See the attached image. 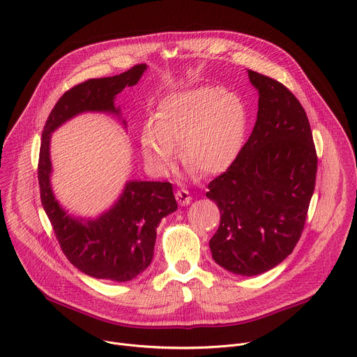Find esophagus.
Returning a JSON list of instances; mask_svg holds the SVG:
<instances>
[{"instance_id":"1","label":"esophagus","mask_w":357,"mask_h":357,"mask_svg":"<svg viewBox=\"0 0 357 357\" xmlns=\"http://www.w3.org/2000/svg\"><path fill=\"white\" fill-rule=\"evenodd\" d=\"M175 197H176V200H178V203H179L181 206L189 205L190 200H192V196H190V193H189L186 189H179V190H176Z\"/></svg>"}]
</instances>
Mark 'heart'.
Listing matches in <instances>:
<instances>
[{
  "label": "heart",
  "instance_id": "obj_1",
  "mask_svg": "<svg viewBox=\"0 0 357 357\" xmlns=\"http://www.w3.org/2000/svg\"><path fill=\"white\" fill-rule=\"evenodd\" d=\"M247 112L233 91L200 86L176 91L157 105L141 146L145 161L165 171L179 145L182 164L202 176L227 169L243 146Z\"/></svg>",
  "mask_w": 357,
  "mask_h": 357
}]
</instances>
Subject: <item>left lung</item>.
I'll use <instances>...</instances> for the list:
<instances>
[{
    "instance_id": "left-lung-1",
    "label": "left lung",
    "mask_w": 357,
    "mask_h": 357,
    "mask_svg": "<svg viewBox=\"0 0 357 357\" xmlns=\"http://www.w3.org/2000/svg\"><path fill=\"white\" fill-rule=\"evenodd\" d=\"M259 90L257 121L233 164L209 183L220 211L209 245L225 270L252 277L284 261L296 245L315 189L318 157L298 98L280 82L248 70Z\"/></svg>"
}]
</instances>
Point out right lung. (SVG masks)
I'll list each match as a JSON object with an SVG mask.
<instances>
[{
  "mask_svg": "<svg viewBox=\"0 0 357 357\" xmlns=\"http://www.w3.org/2000/svg\"><path fill=\"white\" fill-rule=\"evenodd\" d=\"M145 69L146 65L142 63L121 75L90 79L72 87L58 100L42 131L38 164L42 206L68 260L82 273L98 280L126 282L148 268L154 257L161 219L178 209L172 185L130 181L114 206L100 218H72L50 188V134L84 112L120 114V109L114 106L116 96L126 86L137 84Z\"/></svg>",
  "mask_w": 357,
  "mask_h": 357,
  "instance_id": "add662e5",
  "label": "right lung"
}]
</instances>
